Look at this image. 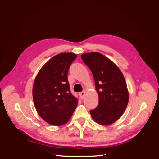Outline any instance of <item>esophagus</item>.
Masks as SVG:
<instances>
[{
	"label": "esophagus",
	"instance_id": "esophagus-1",
	"mask_svg": "<svg viewBox=\"0 0 159 159\" xmlns=\"http://www.w3.org/2000/svg\"><path fill=\"white\" fill-rule=\"evenodd\" d=\"M85 95V91H81V92L80 93V98H81V99H84Z\"/></svg>",
	"mask_w": 159,
	"mask_h": 159
}]
</instances>
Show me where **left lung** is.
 Returning a JSON list of instances; mask_svg holds the SVG:
<instances>
[{"instance_id":"1","label":"left lung","mask_w":159,"mask_h":159,"mask_svg":"<svg viewBox=\"0 0 159 159\" xmlns=\"http://www.w3.org/2000/svg\"><path fill=\"white\" fill-rule=\"evenodd\" d=\"M81 59L93 74L99 103L91 110L95 122L109 125L123 114L129 102L126 81L122 72L112 61L98 52L86 53Z\"/></svg>"}]
</instances>
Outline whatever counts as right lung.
<instances>
[{"label": "right lung", "mask_w": 159, "mask_h": 159, "mask_svg": "<svg viewBox=\"0 0 159 159\" xmlns=\"http://www.w3.org/2000/svg\"><path fill=\"white\" fill-rule=\"evenodd\" d=\"M77 57L73 53H61L44 65L38 72L32 89L33 101L38 113L52 125L69 121L78 102L71 94L68 72Z\"/></svg>", "instance_id": "add662e5"}]
</instances>
